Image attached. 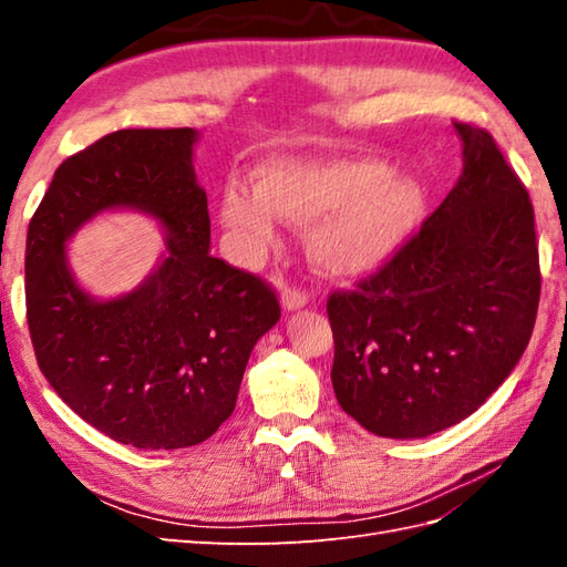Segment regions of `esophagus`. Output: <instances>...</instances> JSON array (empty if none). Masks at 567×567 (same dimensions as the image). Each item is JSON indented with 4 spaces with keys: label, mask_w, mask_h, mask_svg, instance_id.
Returning <instances> with one entry per match:
<instances>
[{
    "label": "esophagus",
    "mask_w": 567,
    "mask_h": 567,
    "mask_svg": "<svg viewBox=\"0 0 567 567\" xmlns=\"http://www.w3.org/2000/svg\"><path fill=\"white\" fill-rule=\"evenodd\" d=\"M309 302V295L305 290H297V287H285L282 290V307L287 311H295V309H302Z\"/></svg>",
    "instance_id": "obj_1"
}]
</instances>
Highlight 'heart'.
<instances>
[{
  "label": "heart",
  "mask_w": 567,
  "mask_h": 567,
  "mask_svg": "<svg viewBox=\"0 0 567 567\" xmlns=\"http://www.w3.org/2000/svg\"><path fill=\"white\" fill-rule=\"evenodd\" d=\"M256 189L231 185L221 221L248 252L268 246L277 219L307 224L309 252L331 275H363L388 262L426 209L419 179L365 155L319 153L272 158L258 167Z\"/></svg>",
  "instance_id": "b5f03b06"
}]
</instances>
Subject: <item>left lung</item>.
<instances>
[{
  "label": "left lung",
  "instance_id": "8db88e82",
  "mask_svg": "<svg viewBox=\"0 0 567 567\" xmlns=\"http://www.w3.org/2000/svg\"><path fill=\"white\" fill-rule=\"evenodd\" d=\"M453 126L457 185L378 272L327 302L336 400L384 439H424L473 414L536 323L532 199L485 128Z\"/></svg>",
  "mask_w": 567,
  "mask_h": 567
}]
</instances>
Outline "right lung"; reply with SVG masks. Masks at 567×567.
<instances>
[{"instance_id": "1", "label": "right lung", "mask_w": 567, "mask_h": 567, "mask_svg": "<svg viewBox=\"0 0 567 567\" xmlns=\"http://www.w3.org/2000/svg\"><path fill=\"white\" fill-rule=\"evenodd\" d=\"M195 128H122L60 163L27 236V319L39 368L72 412L146 451L207 441L231 416L252 346L280 319L268 282L209 252ZM110 208L151 213L168 256L134 293L94 300L66 238Z\"/></svg>"}]
</instances>
